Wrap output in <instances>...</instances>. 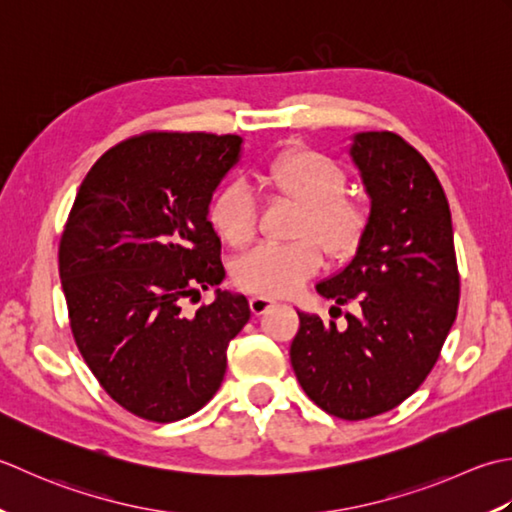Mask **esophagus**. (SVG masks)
Listing matches in <instances>:
<instances>
[{"label": "esophagus", "instance_id": "34e87169", "mask_svg": "<svg viewBox=\"0 0 512 512\" xmlns=\"http://www.w3.org/2000/svg\"><path fill=\"white\" fill-rule=\"evenodd\" d=\"M274 305H276L274 298H265V296H252V298H249V307H252V311H254L256 316L265 314V311L269 307H274Z\"/></svg>", "mask_w": 512, "mask_h": 512}]
</instances>
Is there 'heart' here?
Segmentation results:
<instances>
[{
  "label": "heart",
  "instance_id": "b5f03b06",
  "mask_svg": "<svg viewBox=\"0 0 512 512\" xmlns=\"http://www.w3.org/2000/svg\"><path fill=\"white\" fill-rule=\"evenodd\" d=\"M256 183L300 205L294 227L298 241L258 245L238 258L234 265L238 287L265 298L289 296L320 269V247L336 260L356 252L369 214L362 203L344 196L347 172L336 159L309 148L287 150L260 165ZM210 223L229 247H243L252 241L256 203L243 181H229L214 194Z\"/></svg>",
  "mask_w": 512,
  "mask_h": 512
}]
</instances>
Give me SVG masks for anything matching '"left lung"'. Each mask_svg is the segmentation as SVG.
Segmentation results:
<instances>
[{
    "instance_id": "8db88e82",
    "label": "left lung",
    "mask_w": 512,
    "mask_h": 512,
    "mask_svg": "<svg viewBox=\"0 0 512 512\" xmlns=\"http://www.w3.org/2000/svg\"><path fill=\"white\" fill-rule=\"evenodd\" d=\"M349 154L371 198L356 256L316 285L356 302L347 327L302 314L289 358L300 387L342 420L387 413L426 380L451 331L460 274L446 194L431 165L393 132H358Z\"/></svg>"
}]
</instances>
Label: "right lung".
I'll return each mask as SVG.
<instances>
[{
    "mask_svg": "<svg viewBox=\"0 0 512 512\" xmlns=\"http://www.w3.org/2000/svg\"><path fill=\"white\" fill-rule=\"evenodd\" d=\"M236 134L148 132L114 145L83 179L59 243L70 329L110 398L150 422H176L214 398L227 344L252 311L225 278L210 203L241 159Z\"/></svg>",
    "mask_w": 512,
    "mask_h": 512,
    "instance_id": "1",
    "label": "right lung"
}]
</instances>
